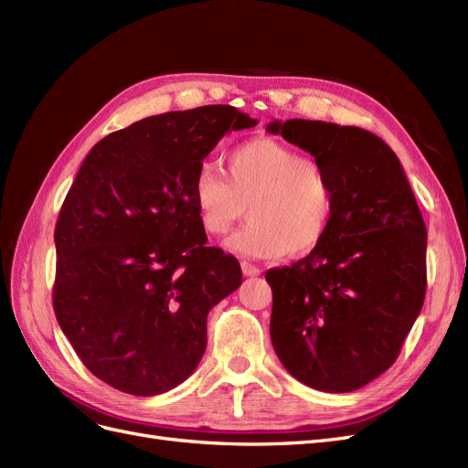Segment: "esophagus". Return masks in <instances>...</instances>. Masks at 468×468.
I'll list each match as a JSON object with an SVG mask.
<instances>
[{
  "instance_id": "esophagus-1",
  "label": "esophagus",
  "mask_w": 468,
  "mask_h": 468,
  "mask_svg": "<svg viewBox=\"0 0 468 468\" xmlns=\"http://www.w3.org/2000/svg\"><path fill=\"white\" fill-rule=\"evenodd\" d=\"M242 273H244L246 277H256V275L261 273V269H260L258 265L250 263V261H242Z\"/></svg>"
}]
</instances>
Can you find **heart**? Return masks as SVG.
<instances>
[{
	"instance_id": "heart-1",
	"label": "heart",
	"mask_w": 468,
	"mask_h": 468,
	"mask_svg": "<svg viewBox=\"0 0 468 468\" xmlns=\"http://www.w3.org/2000/svg\"><path fill=\"white\" fill-rule=\"evenodd\" d=\"M205 232L222 236L250 210L251 220L226 239V250L251 260L296 258L322 244L335 215L325 169L271 138H256L226 158V176L205 165L193 181Z\"/></svg>"
}]
</instances>
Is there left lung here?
Returning a JSON list of instances; mask_svg holds the SVG:
<instances>
[{
  "instance_id": "8db88e82",
  "label": "left lung",
  "mask_w": 468,
  "mask_h": 468,
  "mask_svg": "<svg viewBox=\"0 0 468 468\" xmlns=\"http://www.w3.org/2000/svg\"><path fill=\"white\" fill-rule=\"evenodd\" d=\"M267 133L325 169L335 215L322 244L269 269L273 349L303 385L351 392L396 361L426 296L428 232L400 160L359 126L273 121Z\"/></svg>"
}]
</instances>
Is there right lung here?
<instances>
[{"label":"right lung","mask_w":468,"mask_h":468,"mask_svg":"<svg viewBox=\"0 0 468 468\" xmlns=\"http://www.w3.org/2000/svg\"><path fill=\"white\" fill-rule=\"evenodd\" d=\"M230 105L172 111L91 148L54 230V313L83 365L112 388L181 385L207 347L210 308L242 285L207 244L193 181L218 140L256 126Z\"/></svg>","instance_id":"add662e5"}]
</instances>
